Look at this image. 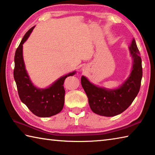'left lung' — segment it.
Wrapping results in <instances>:
<instances>
[{
	"mask_svg": "<svg viewBox=\"0 0 155 155\" xmlns=\"http://www.w3.org/2000/svg\"><path fill=\"white\" fill-rule=\"evenodd\" d=\"M129 50L133 59L132 70L127 80L119 88L107 90L99 87L84 76L81 77V85L87 94L91 111L95 114L107 117L120 114L130 105L138 94L142 78V65L135 39Z\"/></svg>",
	"mask_w": 155,
	"mask_h": 155,
	"instance_id": "1",
	"label": "left lung"
}]
</instances>
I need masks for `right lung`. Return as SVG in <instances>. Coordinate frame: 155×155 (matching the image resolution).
Instances as JSON below:
<instances>
[{"label": "right lung", "mask_w": 155, "mask_h": 155, "mask_svg": "<svg viewBox=\"0 0 155 155\" xmlns=\"http://www.w3.org/2000/svg\"><path fill=\"white\" fill-rule=\"evenodd\" d=\"M34 28L35 27L31 28L26 33L15 51L14 77L21 101L34 115L38 117H48L59 114L62 110L65 99L64 81L68 77L74 75L76 72L69 73L59 78L48 88L39 89L33 85L25 69L22 45Z\"/></svg>", "instance_id": "right-lung-1"}]
</instances>
